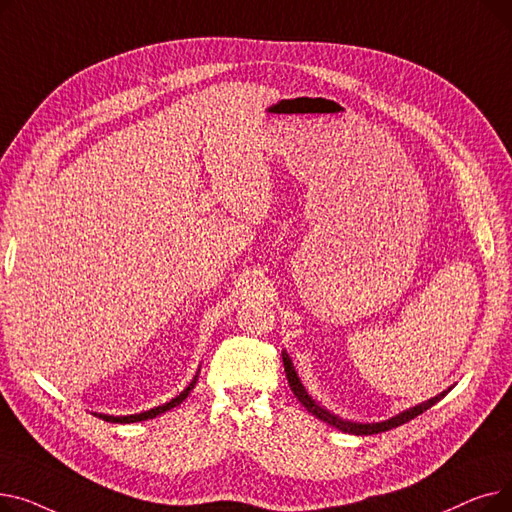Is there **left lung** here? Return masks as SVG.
<instances>
[{"label": "left lung", "mask_w": 512, "mask_h": 512, "mask_svg": "<svg viewBox=\"0 0 512 512\" xmlns=\"http://www.w3.org/2000/svg\"><path fill=\"white\" fill-rule=\"evenodd\" d=\"M282 361H284V371H286V378H288L290 390L294 392V396L299 398L301 405H303L309 413H313L317 419L330 423L332 427L340 429V432L355 434V436L380 434V432H388V429H392V427H398V425H402V423H407V421L415 419L417 415H421L423 411L432 409L438 400H442V398L452 390V386H450L448 390L440 392L438 396L429 398V400H425V402H419V405H415V407H411V409H407V411H402V413H398V415H394V417H390V419H386V421H378V423H359V421L342 419V417H338V415L330 413L328 409L321 407L319 402H317V400L307 392V388L303 386V382H301V378H299V373H297V369H294V363H292V359H290V355H288L286 351H282Z\"/></svg>", "instance_id": "1"}]
</instances>
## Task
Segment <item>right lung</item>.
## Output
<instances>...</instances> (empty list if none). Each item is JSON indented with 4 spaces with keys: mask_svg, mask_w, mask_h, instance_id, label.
I'll list each match as a JSON object with an SVG mask.
<instances>
[{
    "mask_svg": "<svg viewBox=\"0 0 512 512\" xmlns=\"http://www.w3.org/2000/svg\"><path fill=\"white\" fill-rule=\"evenodd\" d=\"M201 369V367H199ZM197 380H199V371L195 373V378L191 380V384H188L178 396H174L172 400H168V402H164V405H159V407H153V409H149V411H143V413H134V415H105V413H93V415H97L99 419H103V421H110V423H137V421H147V419H153V417H157V415H161V413H166V411H170V409H174V407H178L180 402L191 394V390L195 388V384H197Z\"/></svg>",
    "mask_w": 512,
    "mask_h": 512,
    "instance_id": "1",
    "label": "right lung"
}]
</instances>
